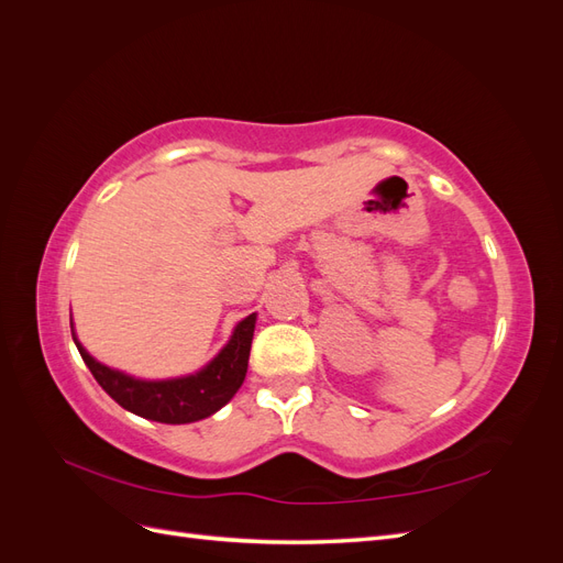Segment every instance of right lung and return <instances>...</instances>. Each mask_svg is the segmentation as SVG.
<instances>
[{"label": "right lung", "instance_id": "right-lung-1", "mask_svg": "<svg viewBox=\"0 0 563 563\" xmlns=\"http://www.w3.org/2000/svg\"><path fill=\"white\" fill-rule=\"evenodd\" d=\"M73 327V321H70ZM75 329V327H73ZM255 331V312L236 323L228 345L190 376L143 380L124 371L110 368L84 350L73 331V340L98 385L126 411L166 424H185L220 411L242 387L249 368V352Z\"/></svg>", "mask_w": 563, "mask_h": 563}]
</instances>
